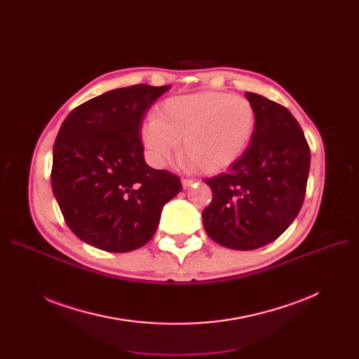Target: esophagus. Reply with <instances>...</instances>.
<instances>
[{"instance_id":"esophagus-1","label":"esophagus","mask_w":359,"mask_h":359,"mask_svg":"<svg viewBox=\"0 0 359 359\" xmlns=\"http://www.w3.org/2000/svg\"><path fill=\"white\" fill-rule=\"evenodd\" d=\"M194 183H195V180H192V179H182L183 189H189V187H191Z\"/></svg>"}]
</instances>
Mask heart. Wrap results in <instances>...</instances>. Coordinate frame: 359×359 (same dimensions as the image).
I'll use <instances>...</instances> for the list:
<instances>
[{"mask_svg": "<svg viewBox=\"0 0 359 359\" xmlns=\"http://www.w3.org/2000/svg\"><path fill=\"white\" fill-rule=\"evenodd\" d=\"M256 129V110L243 96L201 91L164 100L141 128L148 161L163 167L180 153L198 172L217 175L248 149Z\"/></svg>", "mask_w": 359, "mask_h": 359, "instance_id": "heart-1", "label": "heart"}]
</instances>
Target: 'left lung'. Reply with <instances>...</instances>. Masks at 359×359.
I'll list each match as a JSON object with an SVG mask.
<instances>
[{
	"label": "left lung",
	"mask_w": 359,
	"mask_h": 359,
	"mask_svg": "<svg viewBox=\"0 0 359 359\" xmlns=\"http://www.w3.org/2000/svg\"><path fill=\"white\" fill-rule=\"evenodd\" d=\"M256 129L244 154L227 173L205 179L212 201L202 212L206 234L224 248L255 250L276 240L303 206L310 147L291 111L246 93Z\"/></svg>",
	"instance_id": "1"
}]
</instances>
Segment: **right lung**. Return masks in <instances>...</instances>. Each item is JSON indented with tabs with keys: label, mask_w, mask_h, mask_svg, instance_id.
<instances>
[{
	"label": "right lung",
	"mask_w": 359,
	"mask_h": 359,
	"mask_svg": "<svg viewBox=\"0 0 359 359\" xmlns=\"http://www.w3.org/2000/svg\"><path fill=\"white\" fill-rule=\"evenodd\" d=\"M170 87L110 90L75 107L53 144L50 183L69 230L104 252L142 248L180 179L144 160L145 113Z\"/></svg>",
	"instance_id": "right-lung-1"
}]
</instances>
